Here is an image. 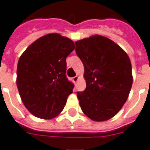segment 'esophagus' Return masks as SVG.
<instances>
[{
    "label": "esophagus",
    "instance_id": "esophagus-1",
    "mask_svg": "<svg viewBox=\"0 0 150 150\" xmlns=\"http://www.w3.org/2000/svg\"><path fill=\"white\" fill-rule=\"evenodd\" d=\"M72 81H73V82L75 83H77V81H78V76H75L74 77V78H72Z\"/></svg>",
    "mask_w": 150,
    "mask_h": 150
}]
</instances>
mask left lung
<instances>
[{
	"label": "left lung",
	"instance_id": "1",
	"mask_svg": "<svg viewBox=\"0 0 150 150\" xmlns=\"http://www.w3.org/2000/svg\"><path fill=\"white\" fill-rule=\"evenodd\" d=\"M84 67L86 89L78 92L82 111L92 120H108L127 100L133 78L129 56L110 39L94 35L75 42Z\"/></svg>",
	"mask_w": 150,
	"mask_h": 150
}]
</instances>
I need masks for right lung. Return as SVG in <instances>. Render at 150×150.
<instances>
[{
    "instance_id": "1",
    "label": "right lung",
    "mask_w": 150,
    "mask_h": 150,
    "mask_svg": "<svg viewBox=\"0 0 150 150\" xmlns=\"http://www.w3.org/2000/svg\"><path fill=\"white\" fill-rule=\"evenodd\" d=\"M75 49L71 40L49 33L21 55L16 84L26 108L35 117L54 118L63 110L74 84L67 78V57Z\"/></svg>"
}]
</instances>
